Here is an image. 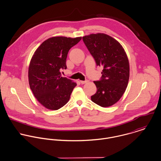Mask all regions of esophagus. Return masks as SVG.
<instances>
[{"label":"esophagus","mask_w":161,"mask_h":161,"mask_svg":"<svg viewBox=\"0 0 161 161\" xmlns=\"http://www.w3.org/2000/svg\"><path fill=\"white\" fill-rule=\"evenodd\" d=\"M87 82H88L87 80H86V81H80V83H81V84H85V83H87Z\"/></svg>","instance_id":"esophagus-1"}]
</instances>
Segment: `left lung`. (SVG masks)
I'll list each match as a JSON object with an SVG mask.
<instances>
[{"mask_svg":"<svg viewBox=\"0 0 161 161\" xmlns=\"http://www.w3.org/2000/svg\"><path fill=\"white\" fill-rule=\"evenodd\" d=\"M83 40L95 60L102 66L101 79L93 81L97 93L92 96L93 102L101 107L117 103L125 93L129 78V64L126 53L116 39L102 33L83 36Z\"/></svg>","mask_w":161,"mask_h":161,"instance_id":"left-lung-1","label":"left lung"}]
</instances>
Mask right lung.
Returning a JSON list of instances; mask_svg holds the SVG:
<instances>
[{
  "label": "right lung",
  "instance_id": "obj_1",
  "mask_svg": "<svg viewBox=\"0 0 161 161\" xmlns=\"http://www.w3.org/2000/svg\"><path fill=\"white\" fill-rule=\"evenodd\" d=\"M81 36H53L44 41L35 50L29 67L30 88L37 101L45 108L57 110L65 105L76 83L63 77L69 49Z\"/></svg>",
  "mask_w": 161,
  "mask_h": 161
}]
</instances>
